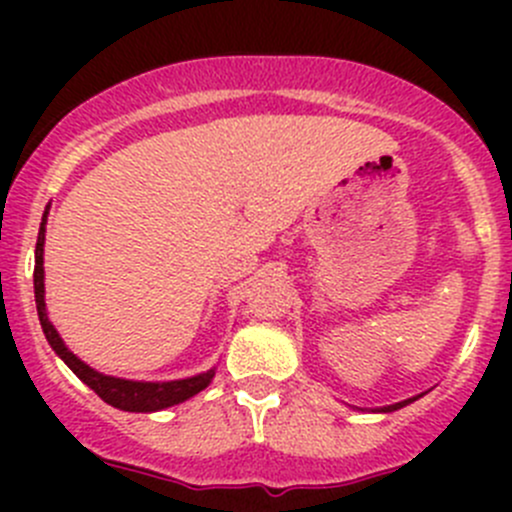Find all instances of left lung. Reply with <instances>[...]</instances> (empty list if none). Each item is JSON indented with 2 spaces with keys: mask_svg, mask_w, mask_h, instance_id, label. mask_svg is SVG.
<instances>
[{
  "mask_svg": "<svg viewBox=\"0 0 512 512\" xmlns=\"http://www.w3.org/2000/svg\"><path fill=\"white\" fill-rule=\"evenodd\" d=\"M418 396H414V399H409V401H399V404H391V406H384V409H376V411H396V409H401V406H406V404H411V401H416Z\"/></svg>",
  "mask_w": 512,
  "mask_h": 512,
  "instance_id": "left-lung-1",
  "label": "left lung"
}]
</instances>
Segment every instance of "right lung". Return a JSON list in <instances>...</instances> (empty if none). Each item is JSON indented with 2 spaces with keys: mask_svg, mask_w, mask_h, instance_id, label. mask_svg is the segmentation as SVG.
<instances>
[{
  "mask_svg": "<svg viewBox=\"0 0 512 512\" xmlns=\"http://www.w3.org/2000/svg\"><path fill=\"white\" fill-rule=\"evenodd\" d=\"M46 213L41 220L39 237H36V260H34V297H36V312H39L41 329L46 334V342L51 344L56 354L64 359V364L84 381L89 389H94L106 404L116 406L121 411H160L168 409V406L180 404V401L190 399L198 391H203L210 384V379L215 376V369L205 371V374L190 376V379L180 381H163V384H153V381H128V379H116V376H103L98 371L86 366L79 356H74L69 349L64 347L61 337L56 334L54 324L46 317V304H44V232H46Z\"/></svg>",
  "mask_w": 512,
  "mask_h": 512,
  "instance_id": "1",
  "label": "right lung"
}]
</instances>
